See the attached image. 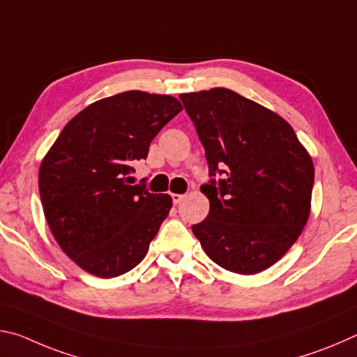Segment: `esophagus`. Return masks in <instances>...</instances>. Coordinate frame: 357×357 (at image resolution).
I'll return each instance as SVG.
<instances>
[{
    "label": "esophagus",
    "mask_w": 357,
    "mask_h": 357,
    "mask_svg": "<svg viewBox=\"0 0 357 357\" xmlns=\"http://www.w3.org/2000/svg\"><path fill=\"white\" fill-rule=\"evenodd\" d=\"M172 198H173V203L178 204L184 200V195H181V193H172Z\"/></svg>",
    "instance_id": "esophagus-1"
}]
</instances>
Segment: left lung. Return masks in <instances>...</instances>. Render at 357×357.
Returning <instances> with one entry per match:
<instances>
[{"instance_id": "8db88e82", "label": "left lung", "mask_w": 357, "mask_h": 357, "mask_svg": "<svg viewBox=\"0 0 357 357\" xmlns=\"http://www.w3.org/2000/svg\"><path fill=\"white\" fill-rule=\"evenodd\" d=\"M206 154L209 214L192 225L214 263L258 274L279 261L310 214L312 157L279 114L227 88L181 94ZM215 176L222 178L217 181Z\"/></svg>"}]
</instances>
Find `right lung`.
<instances>
[{
	"instance_id": "1",
	"label": "right lung",
	"mask_w": 357,
	"mask_h": 357,
	"mask_svg": "<svg viewBox=\"0 0 357 357\" xmlns=\"http://www.w3.org/2000/svg\"><path fill=\"white\" fill-rule=\"evenodd\" d=\"M183 110L176 98L126 91L72 118L39 168V193L53 238L83 271L112 279L148 253L172 197L132 185L160 129Z\"/></svg>"
}]
</instances>
